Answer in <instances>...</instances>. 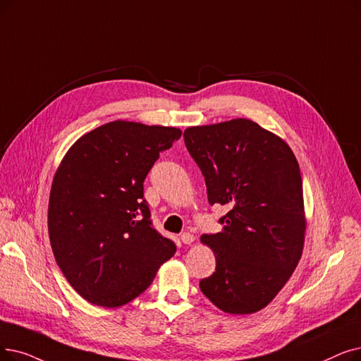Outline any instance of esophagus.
Instances as JSON below:
<instances>
[{"instance_id": "34e87169", "label": "esophagus", "mask_w": 361, "mask_h": 361, "mask_svg": "<svg viewBox=\"0 0 361 361\" xmlns=\"http://www.w3.org/2000/svg\"><path fill=\"white\" fill-rule=\"evenodd\" d=\"M180 239H181V242H183L184 245H192V243L195 242V236H193L192 233H183Z\"/></svg>"}]
</instances>
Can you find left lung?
<instances>
[{
    "mask_svg": "<svg viewBox=\"0 0 361 361\" xmlns=\"http://www.w3.org/2000/svg\"><path fill=\"white\" fill-rule=\"evenodd\" d=\"M184 143L205 177L208 202L228 209L223 230L200 238L216 267L199 288L224 312L252 314L274 300L302 255L300 165L286 142L243 118L187 128Z\"/></svg>",
    "mask_w": 361,
    "mask_h": 361,
    "instance_id": "left-lung-1",
    "label": "left lung"
}]
</instances>
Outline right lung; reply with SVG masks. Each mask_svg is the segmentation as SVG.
Here are the masks:
<instances>
[{
	"label": "right lung",
	"mask_w": 361,
	"mask_h": 361,
	"mask_svg": "<svg viewBox=\"0 0 361 361\" xmlns=\"http://www.w3.org/2000/svg\"><path fill=\"white\" fill-rule=\"evenodd\" d=\"M174 127L114 121L78 138L51 184L49 234L71 286L115 308L142 295L176 245L152 226L143 183Z\"/></svg>",
	"instance_id": "1"
}]
</instances>
